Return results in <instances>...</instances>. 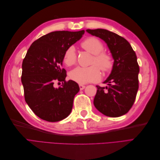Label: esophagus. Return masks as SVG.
Masks as SVG:
<instances>
[{"label": "esophagus", "mask_w": 160, "mask_h": 160, "mask_svg": "<svg viewBox=\"0 0 160 160\" xmlns=\"http://www.w3.org/2000/svg\"><path fill=\"white\" fill-rule=\"evenodd\" d=\"M79 89H80V90H83V89H85V85H81V84L79 85Z\"/></svg>", "instance_id": "34e87169"}]
</instances>
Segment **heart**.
<instances>
[{
    "instance_id": "heart-1",
    "label": "heart",
    "mask_w": 160,
    "mask_h": 160,
    "mask_svg": "<svg viewBox=\"0 0 160 160\" xmlns=\"http://www.w3.org/2000/svg\"><path fill=\"white\" fill-rule=\"evenodd\" d=\"M81 47L83 49L93 55L91 64L88 67H77L69 72V77L79 84H85L100 80L101 72L99 68L105 72H109L113 68V58L109 53L103 51L104 45L99 38L88 37L82 41ZM77 53L75 47L70 46L65 50L62 61L65 65L71 67L76 63Z\"/></svg>"
}]
</instances>
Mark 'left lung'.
I'll list each match as a JSON object with an SVG mask.
<instances>
[{
  "instance_id": "left-lung-1",
  "label": "left lung",
  "mask_w": 160,
  "mask_h": 160,
  "mask_svg": "<svg viewBox=\"0 0 160 160\" xmlns=\"http://www.w3.org/2000/svg\"><path fill=\"white\" fill-rule=\"evenodd\" d=\"M87 32L107 43L114 59L111 74L103 82L108 87L96 86L95 107L109 117L125 115L133 106L139 88V67L136 54L129 42L118 34L102 28L88 29Z\"/></svg>"
}]
</instances>
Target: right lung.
<instances>
[{
  "label": "right lung",
  "mask_w": 160,
  "mask_h": 160,
  "mask_svg": "<svg viewBox=\"0 0 160 160\" xmlns=\"http://www.w3.org/2000/svg\"><path fill=\"white\" fill-rule=\"evenodd\" d=\"M85 31H55L34 41L22 64L21 81L26 103L38 118L49 122L66 118L79 91L76 82L67 81L62 57L69 47L79 40ZM61 82L58 88L54 83Z\"/></svg>",
  "instance_id": "1"
}]
</instances>
